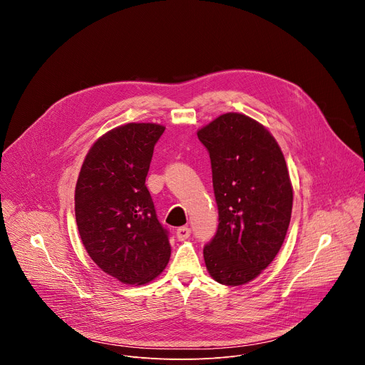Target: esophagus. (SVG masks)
<instances>
[{
	"label": "esophagus",
	"mask_w": 365,
	"mask_h": 365,
	"mask_svg": "<svg viewBox=\"0 0 365 365\" xmlns=\"http://www.w3.org/2000/svg\"><path fill=\"white\" fill-rule=\"evenodd\" d=\"M176 237H178V240H180V241L189 238V237H190V228H189V227H180V228H178V230H176Z\"/></svg>",
	"instance_id": "34e87169"
}]
</instances>
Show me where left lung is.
<instances>
[{
  "label": "left lung",
  "instance_id": "obj_1",
  "mask_svg": "<svg viewBox=\"0 0 365 365\" xmlns=\"http://www.w3.org/2000/svg\"><path fill=\"white\" fill-rule=\"evenodd\" d=\"M210 153L218 230L203 247L221 284L240 286L277 255L292 215L293 190L274 137L247 115L230 113L197 131Z\"/></svg>",
  "mask_w": 365,
  "mask_h": 365
}]
</instances>
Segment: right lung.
<instances>
[{
  "label": "right lung",
  "mask_w": 365,
  "mask_h": 365,
  "mask_svg": "<svg viewBox=\"0 0 365 365\" xmlns=\"http://www.w3.org/2000/svg\"><path fill=\"white\" fill-rule=\"evenodd\" d=\"M159 124H127L102 135L86 154L75 189L81 240L93 263L125 284L158 277L169 263V230L145 186Z\"/></svg>",
  "instance_id": "right-lung-1"
}]
</instances>
